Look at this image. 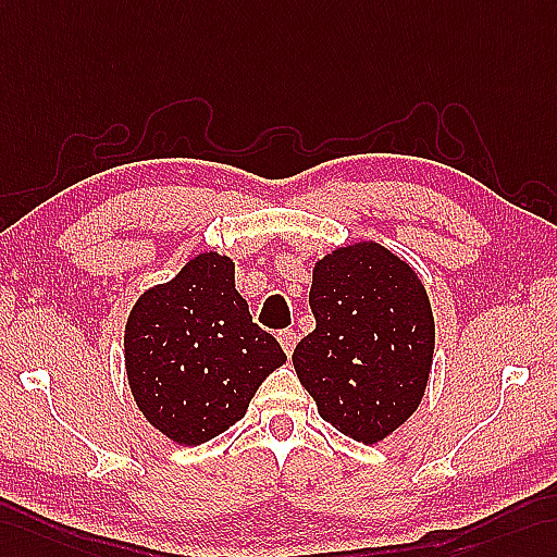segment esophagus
<instances>
[{"label": "esophagus", "mask_w": 557, "mask_h": 557, "mask_svg": "<svg viewBox=\"0 0 557 557\" xmlns=\"http://www.w3.org/2000/svg\"><path fill=\"white\" fill-rule=\"evenodd\" d=\"M278 343H281L283 351H286V355L290 357V355H293V349H295V345H297V333H295L293 329L281 331V333H278Z\"/></svg>", "instance_id": "34e87169"}]
</instances>
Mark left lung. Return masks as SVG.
<instances>
[{
    "label": "left lung",
    "instance_id": "left-lung-1",
    "mask_svg": "<svg viewBox=\"0 0 557 557\" xmlns=\"http://www.w3.org/2000/svg\"><path fill=\"white\" fill-rule=\"evenodd\" d=\"M317 329L293 351L319 416L375 444L406 423L430 377L435 319L416 271L377 243L337 248L314 267Z\"/></svg>",
    "mask_w": 557,
    "mask_h": 557
}]
</instances>
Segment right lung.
<instances>
[{
	"label": "right lung",
	"mask_w": 557,
	"mask_h": 557,
	"mask_svg": "<svg viewBox=\"0 0 557 557\" xmlns=\"http://www.w3.org/2000/svg\"><path fill=\"white\" fill-rule=\"evenodd\" d=\"M286 363L234 283V262L194 257L146 290L125 329V369L148 423L176 444L208 442L246 416L264 377Z\"/></svg>",
	"instance_id": "right-lung-1"
}]
</instances>
